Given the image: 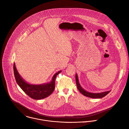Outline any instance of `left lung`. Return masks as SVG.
<instances>
[{"label": "left lung", "instance_id": "left-lung-1", "mask_svg": "<svg viewBox=\"0 0 129 129\" xmlns=\"http://www.w3.org/2000/svg\"><path fill=\"white\" fill-rule=\"evenodd\" d=\"M76 81L77 89H78V90L80 91V92L81 94H82L83 95L87 96V97L91 98L92 99H100V98H102L104 97L105 96H106L107 94H108L111 91V90H110V91H108L96 93H91V92H89L85 91L84 89H83L81 87V86L80 85V84L79 82L78 76H77V74H76Z\"/></svg>", "mask_w": 129, "mask_h": 129}]
</instances>
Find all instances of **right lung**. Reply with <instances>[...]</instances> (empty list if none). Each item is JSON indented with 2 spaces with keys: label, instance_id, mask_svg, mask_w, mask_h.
Returning <instances> with one entry per match:
<instances>
[{
  "label": "right lung",
  "instance_id": "right-lung-1",
  "mask_svg": "<svg viewBox=\"0 0 129 129\" xmlns=\"http://www.w3.org/2000/svg\"><path fill=\"white\" fill-rule=\"evenodd\" d=\"M14 74L16 83L22 90L31 98L35 100H41L49 96L52 93L55 88V80L56 76L61 72L58 71L53 76L52 80L44 84H31L26 82L19 74L15 64L13 65Z\"/></svg>",
  "mask_w": 129,
  "mask_h": 129
}]
</instances>
